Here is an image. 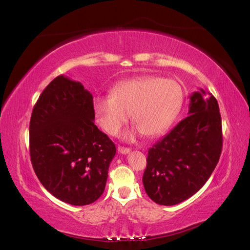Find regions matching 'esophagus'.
<instances>
[{
    "instance_id": "34e87169",
    "label": "esophagus",
    "mask_w": 250,
    "mask_h": 250,
    "mask_svg": "<svg viewBox=\"0 0 250 250\" xmlns=\"http://www.w3.org/2000/svg\"><path fill=\"white\" fill-rule=\"evenodd\" d=\"M117 150H118V152H119V153H121V154H126V153H129V152H130V149H129V148L121 147V146H118Z\"/></svg>"
}]
</instances>
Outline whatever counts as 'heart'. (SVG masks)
<instances>
[{"label":"heart","instance_id":"obj_1","mask_svg":"<svg viewBox=\"0 0 250 250\" xmlns=\"http://www.w3.org/2000/svg\"><path fill=\"white\" fill-rule=\"evenodd\" d=\"M184 100L182 86L175 80L141 77L124 81L113 87L111 96L94 99L98 124L111 135L117 134L129 118L145 135L158 136L178 116ZM134 136L132 132L125 138Z\"/></svg>","mask_w":250,"mask_h":250}]
</instances>
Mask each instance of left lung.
<instances>
[{"instance_id": "1", "label": "left lung", "mask_w": 250, "mask_h": 250, "mask_svg": "<svg viewBox=\"0 0 250 250\" xmlns=\"http://www.w3.org/2000/svg\"><path fill=\"white\" fill-rule=\"evenodd\" d=\"M222 148L217 100L200 89L190 96L188 117L148 150L143 176L147 195L162 206L188 199L212 175Z\"/></svg>"}]
</instances>
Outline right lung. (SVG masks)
Masks as SVG:
<instances>
[{
  "instance_id": "add662e5",
  "label": "right lung",
  "mask_w": 250,
  "mask_h": 250,
  "mask_svg": "<svg viewBox=\"0 0 250 250\" xmlns=\"http://www.w3.org/2000/svg\"><path fill=\"white\" fill-rule=\"evenodd\" d=\"M94 100L80 82L59 75L35 104L30 154L44 188L63 202L86 206L105 188L115 144L94 123Z\"/></svg>"
}]
</instances>
